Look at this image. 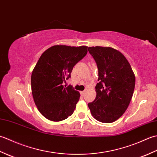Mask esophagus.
I'll use <instances>...</instances> for the list:
<instances>
[{"label":"esophagus","mask_w":157,"mask_h":157,"mask_svg":"<svg viewBox=\"0 0 157 157\" xmlns=\"http://www.w3.org/2000/svg\"><path fill=\"white\" fill-rule=\"evenodd\" d=\"M85 93H86V92L85 91H82V92H80V94H81V96H84V94H85Z\"/></svg>","instance_id":"obj_1"}]
</instances>
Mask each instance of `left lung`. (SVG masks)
Returning <instances> with one entry per match:
<instances>
[{"mask_svg":"<svg viewBox=\"0 0 157 157\" xmlns=\"http://www.w3.org/2000/svg\"><path fill=\"white\" fill-rule=\"evenodd\" d=\"M88 51L97 65L96 97L88 104L92 115L102 123L117 120L128 107L135 88V75L121 52L111 47L92 46Z\"/></svg>","mask_w":157,"mask_h":157,"instance_id":"8db88e82","label":"left lung"}]
</instances>
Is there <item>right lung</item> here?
Masks as SVG:
<instances>
[{
    "instance_id": "add662e5",
    "label": "right lung",
    "mask_w": 157,
    "mask_h": 157,
    "mask_svg": "<svg viewBox=\"0 0 157 157\" xmlns=\"http://www.w3.org/2000/svg\"><path fill=\"white\" fill-rule=\"evenodd\" d=\"M88 52L85 46L56 45L42 53L33 70L32 92L41 114L51 121H63L71 116L80 94L63 82L71 78L72 69Z\"/></svg>"
}]
</instances>
